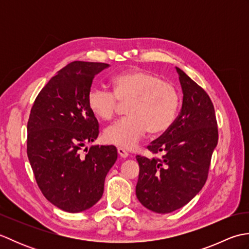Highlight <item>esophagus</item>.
<instances>
[{"label":"esophagus","mask_w":249,"mask_h":249,"mask_svg":"<svg viewBox=\"0 0 249 249\" xmlns=\"http://www.w3.org/2000/svg\"><path fill=\"white\" fill-rule=\"evenodd\" d=\"M118 154L120 155V157L122 158H126L128 156V153L126 152L124 149H122V147H118Z\"/></svg>","instance_id":"34e87169"}]
</instances>
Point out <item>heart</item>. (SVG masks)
Masks as SVG:
<instances>
[{
	"label": "heart",
	"instance_id": "b5f03b06",
	"mask_svg": "<svg viewBox=\"0 0 249 249\" xmlns=\"http://www.w3.org/2000/svg\"><path fill=\"white\" fill-rule=\"evenodd\" d=\"M112 91L93 87L88 93V107L98 119L111 121L120 104H128L127 118L105 130L104 139L124 149L135 147L149 131L160 135L177 119L181 95L170 82L149 71L136 70L119 73L111 80Z\"/></svg>",
	"mask_w": 249,
	"mask_h": 249
}]
</instances>
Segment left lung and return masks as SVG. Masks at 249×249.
I'll return each mask as SVG.
<instances>
[{
    "label": "left lung",
    "mask_w": 249,
    "mask_h": 249,
    "mask_svg": "<svg viewBox=\"0 0 249 249\" xmlns=\"http://www.w3.org/2000/svg\"><path fill=\"white\" fill-rule=\"evenodd\" d=\"M176 70L183 89L179 114L170 128L147 145L154 157L136 156L140 167L137 198L160 214L181 209L202 189L218 142L212 100L182 70Z\"/></svg>",
    "instance_id": "1"
}]
</instances>
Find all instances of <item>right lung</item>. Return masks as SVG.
Listing matches in <instances>:
<instances>
[{
  "label": "right lung",
  "mask_w": 249,
  "mask_h": 249,
  "mask_svg": "<svg viewBox=\"0 0 249 249\" xmlns=\"http://www.w3.org/2000/svg\"><path fill=\"white\" fill-rule=\"evenodd\" d=\"M108 66L70 63L41 89L31 109L26 153L36 183L47 200L70 213L92 208L102 198L106 176L118 158L113 145L83 150L99 134L88 93L94 77Z\"/></svg>",
  "instance_id": "1"
}]
</instances>
